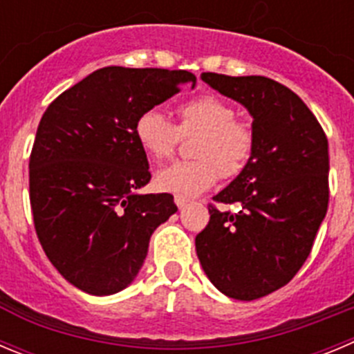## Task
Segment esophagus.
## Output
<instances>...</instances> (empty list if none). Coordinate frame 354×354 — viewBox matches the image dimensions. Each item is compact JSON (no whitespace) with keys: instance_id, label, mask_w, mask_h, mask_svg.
<instances>
[{"instance_id":"1","label":"esophagus","mask_w":354,"mask_h":354,"mask_svg":"<svg viewBox=\"0 0 354 354\" xmlns=\"http://www.w3.org/2000/svg\"><path fill=\"white\" fill-rule=\"evenodd\" d=\"M175 205L179 207V209H184V207L187 205V202H189V200L186 198V196H180V194H177V196H175Z\"/></svg>"}]
</instances>
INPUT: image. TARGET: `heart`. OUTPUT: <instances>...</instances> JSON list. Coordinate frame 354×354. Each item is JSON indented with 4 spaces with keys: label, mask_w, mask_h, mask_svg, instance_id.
Wrapping results in <instances>:
<instances>
[{
    "label": "heart",
    "mask_w": 354,
    "mask_h": 354,
    "mask_svg": "<svg viewBox=\"0 0 354 354\" xmlns=\"http://www.w3.org/2000/svg\"><path fill=\"white\" fill-rule=\"evenodd\" d=\"M175 126L161 110L149 109L135 122L138 145L154 160H167L183 137L200 135L193 154L198 160L177 161L156 174V186L167 193L196 196L216 184L219 175L233 179L254 151V133L239 121L233 105L214 95H202L177 106Z\"/></svg>",
    "instance_id": "1"
}]
</instances>
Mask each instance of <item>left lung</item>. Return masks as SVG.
Here are the masks:
<instances>
[{"instance_id":"left-lung-1","label":"left lung","mask_w":354,"mask_h":354,"mask_svg":"<svg viewBox=\"0 0 354 354\" xmlns=\"http://www.w3.org/2000/svg\"><path fill=\"white\" fill-rule=\"evenodd\" d=\"M203 82L252 115L254 151L210 205L194 239L210 283L235 300H256L295 277L328 209V140L309 106L267 77L202 73Z\"/></svg>"}]
</instances>
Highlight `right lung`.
Listing matches in <instances>:
<instances>
[{
    "mask_svg": "<svg viewBox=\"0 0 354 354\" xmlns=\"http://www.w3.org/2000/svg\"><path fill=\"white\" fill-rule=\"evenodd\" d=\"M186 70L106 66L47 106L29 158L35 230L50 263L89 295H113L137 277L154 230L177 212L151 180L135 137L138 115L167 102Z\"/></svg>",
    "mask_w": 354,
    "mask_h": 354,
    "instance_id": "add662e5",
    "label": "right lung"
}]
</instances>
